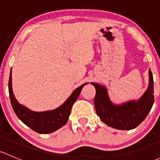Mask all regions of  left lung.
<instances>
[{
    "label": "left lung",
    "instance_id": "1",
    "mask_svg": "<svg viewBox=\"0 0 160 160\" xmlns=\"http://www.w3.org/2000/svg\"><path fill=\"white\" fill-rule=\"evenodd\" d=\"M149 87L138 101H129L118 105L111 102L106 88L91 83L96 89L94 106L96 113L104 123L119 130H131L139 125L151 110L154 103L153 77L149 70Z\"/></svg>",
    "mask_w": 160,
    "mask_h": 160
}]
</instances>
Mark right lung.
<instances>
[{"instance_id":"right-lung-1","label":"right lung","mask_w":160,"mask_h":160,"mask_svg":"<svg viewBox=\"0 0 160 160\" xmlns=\"http://www.w3.org/2000/svg\"><path fill=\"white\" fill-rule=\"evenodd\" d=\"M88 83L77 88L70 98L57 108L52 111L35 112L20 104L14 97L11 83V70L8 82L9 96L13 110L16 115L25 125L40 134H49L62 128L68 121L72 104L77 101L83 87Z\"/></svg>"}]
</instances>
